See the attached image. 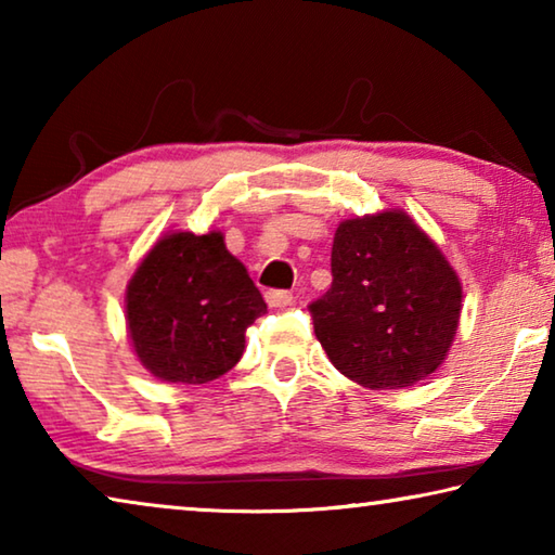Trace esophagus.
Segmentation results:
<instances>
[{
    "label": "esophagus",
    "instance_id": "esophagus-1",
    "mask_svg": "<svg viewBox=\"0 0 555 555\" xmlns=\"http://www.w3.org/2000/svg\"><path fill=\"white\" fill-rule=\"evenodd\" d=\"M264 298H267V304H269L271 308H284V306L294 304V294H291V291L271 288V291H267Z\"/></svg>",
    "mask_w": 555,
    "mask_h": 555
}]
</instances>
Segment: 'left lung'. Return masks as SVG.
I'll use <instances>...</instances> for the list:
<instances>
[{
  "instance_id": "obj_1",
  "label": "left lung",
  "mask_w": 555,
  "mask_h": 555,
  "mask_svg": "<svg viewBox=\"0 0 555 555\" xmlns=\"http://www.w3.org/2000/svg\"><path fill=\"white\" fill-rule=\"evenodd\" d=\"M331 269V288L308 308L335 370L362 387L403 389L443 364L463 286L406 212L384 210L337 224Z\"/></svg>"
}]
</instances>
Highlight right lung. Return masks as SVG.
Segmentation results:
<instances>
[{
    "label": "right lung",
    "mask_w": 555,
    "mask_h": 555,
    "mask_svg": "<svg viewBox=\"0 0 555 555\" xmlns=\"http://www.w3.org/2000/svg\"><path fill=\"white\" fill-rule=\"evenodd\" d=\"M125 306L139 362L173 384H208L230 372L247 327L267 313L255 281L215 230L164 234L129 279Z\"/></svg>",
    "instance_id": "1"
}]
</instances>
